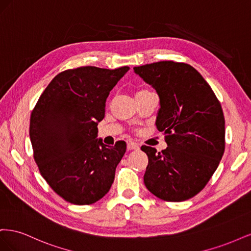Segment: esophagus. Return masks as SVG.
<instances>
[{
  "label": "esophagus",
  "instance_id": "34e87169",
  "mask_svg": "<svg viewBox=\"0 0 251 251\" xmlns=\"http://www.w3.org/2000/svg\"><path fill=\"white\" fill-rule=\"evenodd\" d=\"M139 144L134 141H127V150H139Z\"/></svg>",
  "mask_w": 251,
  "mask_h": 251
}]
</instances>
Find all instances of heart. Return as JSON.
Instances as JSON below:
<instances>
[{
    "label": "heart",
    "instance_id": "1",
    "mask_svg": "<svg viewBox=\"0 0 251 251\" xmlns=\"http://www.w3.org/2000/svg\"><path fill=\"white\" fill-rule=\"evenodd\" d=\"M149 90H147V89H140V90H138L137 92H136V95H138V94H141V93H144V92H148Z\"/></svg>",
    "mask_w": 251,
    "mask_h": 251
}]
</instances>
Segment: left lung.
I'll use <instances>...</instances> for the list:
<instances>
[{
	"label": "left lung",
	"instance_id": "1",
	"mask_svg": "<svg viewBox=\"0 0 251 251\" xmlns=\"http://www.w3.org/2000/svg\"><path fill=\"white\" fill-rule=\"evenodd\" d=\"M134 72L153 87L160 100L156 126L164 132L168 148L149 157L144 184L159 199L181 202L206 185L225 149V120L221 103L202 75L184 63L164 60Z\"/></svg>",
	"mask_w": 251,
	"mask_h": 251
}]
</instances>
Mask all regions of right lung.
<instances>
[{
    "label": "right lung",
    "mask_w": 251,
    "mask_h": 251,
    "mask_svg": "<svg viewBox=\"0 0 251 251\" xmlns=\"http://www.w3.org/2000/svg\"><path fill=\"white\" fill-rule=\"evenodd\" d=\"M130 70L92 66L57 74L30 117V140L43 178L66 201L95 203L107 194L126 144L97 138L110 91Z\"/></svg>",
    "instance_id": "obj_1"
}]
</instances>
